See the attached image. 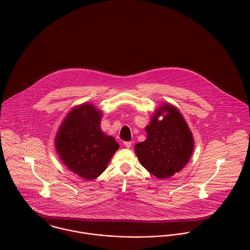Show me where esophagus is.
<instances>
[{
    "instance_id": "esophagus-1",
    "label": "esophagus",
    "mask_w": 250,
    "mask_h": 250,
    "mask_svg": "<svg viewBox=\"0 0 250 250\" xmlns=\"http://www.w3.org/2000/svg\"><path fill=\"white\" fill-rule=\"evenodd\" d=\"M131 145H132L131 142H124V146H125L126 148H130Z\"/></svg>"
}]
</instances>
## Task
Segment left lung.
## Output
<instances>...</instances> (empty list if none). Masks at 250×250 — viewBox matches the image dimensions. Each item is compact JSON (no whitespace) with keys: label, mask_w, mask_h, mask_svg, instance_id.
Here are the masks:
<instances>
[{"label":"left lung","mask_w":250,"mask_h":250,"mask_svg":"<svg viewBox=\"0 0 250 250\" xmlns=\"http://www.w3.org/2000/svg\"><path fill=\"white\" fill-rule=\"evenodd\" d=\"M145 131L146 140L135 145L143 167L159 179L181 171L191 157L194 141L178 108L169 103L156 108Z\"/></svg>","instance_id":"left-lung-1"}]
</instances>
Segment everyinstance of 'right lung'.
<instances>
[{"mask_svg": "<svg viewBox=\"0 0 250 250\" xmlns=\"http://www.w3.org/2000/svg\"><path fill=\"white\" fill-rule=\"evenodd\" d=\"M103 111L93 104L73 107L62 122L55 138L61 161L81 178L100 176L118 150L113 137L101 130Z\"/></svg>", "mask_w": 250, "mask_h": 250, "instance_id": "add662e5", "label": "right lung"}]
</instances>
